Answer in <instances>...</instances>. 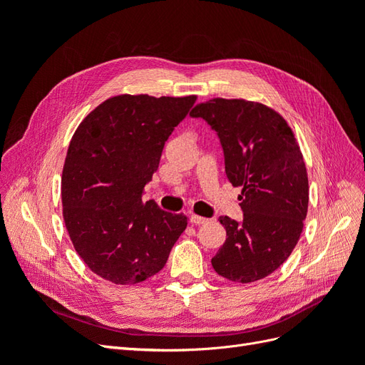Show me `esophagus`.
<instances>
[{
  "label": "esophagus",
  "mask_w": 365,
  "mask_h": 365,
  "mask_svg": "<svg viewBox=\"0 0 365 365\" xmlns=\"http://www.w3.org/2000/svg\"><path fill=\"white\" fill-rule=\"evenodd\" d=\"M190 222H192L193 225H202V224H207V222H208V219H205V217H202V216H197V215H192V216H190Z\"/></svg>",
  "instance_id": "34e87169"
}]
</instances>
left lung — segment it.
I'll list each match as a JSON object with an SVG mask.
<instances>
[{"instance_id": "left-lung-1", "label": "left lung", "mask_w": 365, "mask_h": 365, "mask_svg": "<svg viewBox=\"0 0 365 365\" xmlns=\"http://www.w3.org/2000/svg\"><path fill=\"white\" fill-rule=\"evenodd\" d=\"M192 117H202L220 140L225 173L239 195L244 220H219L225 244L212 259L230 282L252 283L272 274L291 256L307 215L309 182L291 126L272 108L244 98H210Z\"/></svg>"}]
</instances>
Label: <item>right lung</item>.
Returning <instances> with one entry per match:
<instances>
[{"label": "right lung", "mask_w": 365, "mask_h": 365, "mask_svg": "<svg viewBox=\"0 0 365 365\" xmlns=\"http://www.w3.org/2000/svg\"><path fill=\"white\" fill-rule=\"evenodd\" d=\"M196 96L118 94L77 126L62 170V216L76 252L98 277L135 284L160 272L187 216L141 195L164 143Z\"/></svg>", "instance_id": "right-lung-1"}]
</instances>
